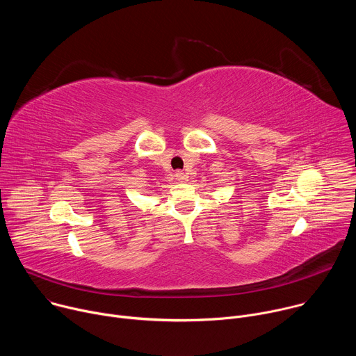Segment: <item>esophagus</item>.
Segmentation results:
<instances>
[{"instance_id":"esophagus-1","label":"esophagus","mask_w":356,"mask_h":356,"mask_svg":"<svg viewBox=\"0 0 356 356\" xmlns=\"http://www.w3.org/2000/svg\"><path fill=\"white\" fill-rule=\"evenodd\" d=\"M175 176H176V179H177L179 181H186V180H187V175H186L184 172H177Z\"/></svg>"}]
</instances>
